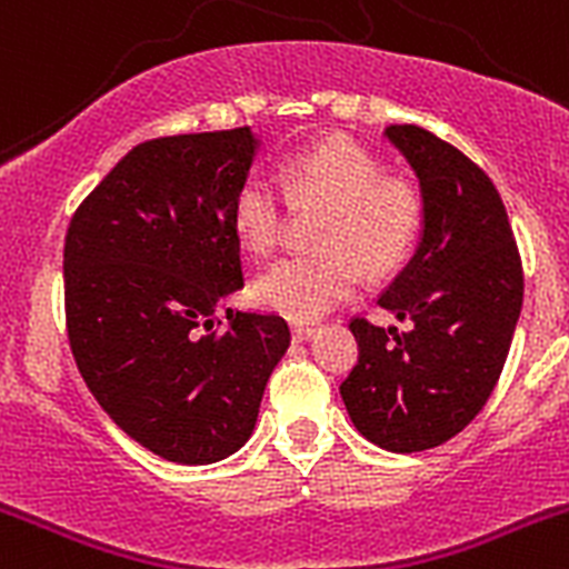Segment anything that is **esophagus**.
Instances as JSON below:
<instances>
[{"instance_id":"1","label":"esophagus","mask_w":569,"mask_h":569,"mask_svg":"<svg viewBox=\"0 0 569 569\" xmlns=\"http://www.w3.org/2000/svg\"><path fill=\"white\" fill-rule=\"evenodd\" d=\"M316 333H319L316 325H301V321L290 325V336H293V341H310Z\"/></svg>"}]
</instances>
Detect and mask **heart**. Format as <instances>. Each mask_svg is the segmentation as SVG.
<instances>
[{
	"instance_id": "obj_1",
	"label": "heart",
	"mask_w": 569,
	"mask_h": 569,
	"mask_svg": "<svg viewBox=\"0 0 569 569\" xmlns=\"http://www.w3.org/2000/svg\"><path fill=\"white\" fill-rule=\"evenodd\" d=\"M290 199L330 202L316 253H293L256 279L261 308L293 321H313L361 288L367 273L401 268L425 224V204L413 184L390 179L376 156L350 139H325L296 150L284 164ZM284 219V193L270 176L248 173L230 202V224L250 253L276 248Z\"/></svg>"
}]
</instances>
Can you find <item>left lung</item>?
Masks as SVG:
<instances>
[{
    "mask_svg": "<svg viewBox=\"0 0 569 569\" xmlns=\"http://www.w3.org/2000/svg\"><path fill=\"white\" fill-rule=\"evenodd\" d=\"M385 139L419 179L425 224L413 259L379 296L410 330L350 321L359 365L341 399L367 441L419 453L461 433L499 381L525 299L521 256L490 176L416 124Z\"/></svg>",
    "mask_w": 569,
    "mask_h": 569,
    "instance_id": "left-lung-1",
    "label": "left lung"
}]
</instances>
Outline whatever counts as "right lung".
<instances>
[{
	"label": "right lung",
	"mask_w": 569,
	"mask_h": 569,
	"mask_svg": "<svg viewBox=\"0 0 569 569\" xmlns=\"http://www.w3.org/2000/svg\"><path fill=\"white\" fill-rule=\"evenodd\" d=\"M250 128L136 144L64 236L68 339L104 413L150 453L213 465L253 433L288 321L216 308L244 288L230 202L250 173ZM233 316V313H230Z\"/></svg>",
	"instance_id": "1"
}]
</instances>
